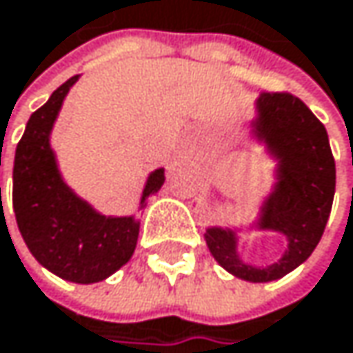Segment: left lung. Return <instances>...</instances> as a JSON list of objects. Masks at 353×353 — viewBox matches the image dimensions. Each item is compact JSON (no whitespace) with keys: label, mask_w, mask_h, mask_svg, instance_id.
<instances>
[{"label":"left lung","mask_w":353,"mask_h":353,"mask_svg":"<svg viewBox=\"0 0 353 353\" xmlns=\"http://www.w3.org/2000/svg\"><path fill=\"white\" fill-rule=\"evenodd\" d=\"M255 110L251 133L277 166L275 185L253 226L283 234L288 249L275 263L259 267L241 259L234 228L212 226L203 236L214 259L228 273L263 283L294 271L319 245L335 195V160L325 125L300 98L263 92L255 100Z\"/></svg>","instance_id":"obj_1"}]
</instances>
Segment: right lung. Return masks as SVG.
Returning <instances> with one entry per match:
<instances>
[{"instance_id": "right-lung-1", "label": "right lung", "mask_w": 353, "mask_h": 353, "mask_svg": "<svg viewBox=\"0 0 353 353\" xmlns=\"http://www.w3.org/2000/svg\"><path fill=\"white\" fill-rule=\"evenodd\" d=\"M80 76L70 78L30 114L14 158V214L32 257L61 279L96 283L127 263L139 236L135 216H102L63 181L51 131L61 104ZM164 185V168L150 172L141 191L145 199Z\"/></svg>"}]
</instances>
